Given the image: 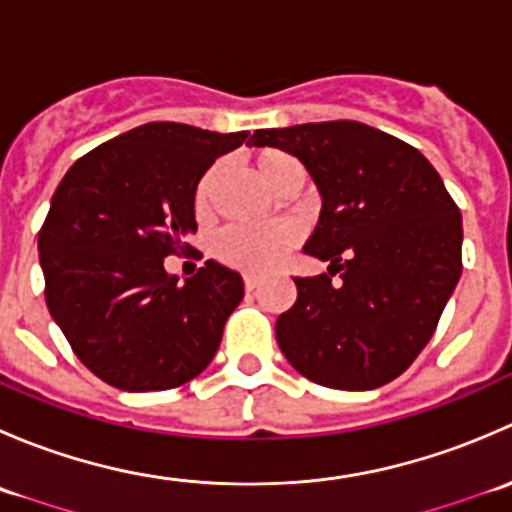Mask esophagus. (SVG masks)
Returning a JSON list of instances; mask_svg holds the SVG:
<instances>
[{"label": "esophagus", "instance_id": "obj_1", "mask_svg": "<svg viewBox=\"0 0 512 512\" xmlns=\"http://www.w3.org/2000/svg\"><path fill=\"white\" fill-rule=\"evenodd\" d=\"M257 285H260V282H257V277L245 275V289H247V292H255Z\"/></svg>", "mask_w": 512, "mask_h": 512}]
</instances>
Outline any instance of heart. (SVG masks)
Here are the masks:
<instances>
[{
    "mask_svg": "<svg viewBox=\"0 0 512 512\" xmlns=\"http://www.w3.org/2000/svg\"><path fill=\"white\" fill-rule=\"evenodd\" d=\"M255 170L265 185L272 190L282 188L287 178L302 173L299 163L292 156L282 151H262L255 156ZM215 178H218V168H210L208 173L200 178L198 188H195V213L205 215L210 208V193H213ZM297 242V232L289 225L277 227H227L215 237V255L225 262V265L237 267L242 272H252V275H262V272L272 270L280 265L282 257Z\"/></svg>",
    "mask_w": 512,
    "mask_h": 512,
    "instance_id": "1",
    "label": "heart"
}]
</instances>
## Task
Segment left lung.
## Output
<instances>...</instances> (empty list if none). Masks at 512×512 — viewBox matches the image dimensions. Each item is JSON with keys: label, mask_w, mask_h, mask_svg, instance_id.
I'll return each instance as SVG.
<instances>
[{"label": "left lung", "mask_w": 512, "mask_h": 512, "mask_svg": "<svg viewBox=\"0 0 512 512\" xmlns=\"http://www.w3.org/2000/svg\"><path fill=\"white\" fill-rule=\"evenodd\" d=\"M250 146L299 158L322 195L304 252L329 267L294 277L297 299L275 324L282 354L329 389L389 384L433 337L461 280L463 220L441 175L359 121L262 128Z\"/></svg>", "instance_id": "1"}]
</instances>
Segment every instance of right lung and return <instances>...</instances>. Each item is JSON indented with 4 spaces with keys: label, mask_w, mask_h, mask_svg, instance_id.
Here are the masks:
<instances>
[{
    "label": "right lung",
    "mask_w": 512,
    "mask_h": 512,
    "mask_svg": "<svg viewBox=\"0 0 512 512\" xmlns=\"http://www.w3.org/2000/svg\"><path fill=\"white\" fill-rule=\"evenodd\" d=\"M247 136L153 121L101 143L61 178L39 232L46 307L106 384L175 389L213 361L242 277L208 260L180 285L163 260L198 230L200 178Z\"/></svg>",
    "instance_id": "right-lung-1"
}]
</instances>
